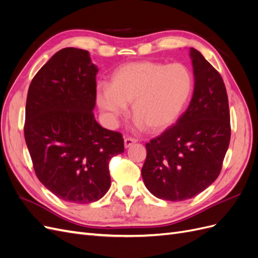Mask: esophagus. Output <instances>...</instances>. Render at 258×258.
Returning <instances> with one entry per match:
<instances>
[{"label":"esophagus","mask_w":258,"mask_h":258,"mask_svg":"<svg viewBox=\"0 0 258 258\" xmlns=\"http://www.w3.org/2000/svg\"><path fill=\"white\" fill-rule=\"evenodd\" d=\"M135 143H137V140H136V139H131V138L124 139V141H123L124 148H129L130 146H132Z\"/></svg>","instance_id":"34e87169"}]
</instances>
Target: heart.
I'll use <instances>...</instances> for the list:
<instances>
[{
  "mask_svg": "<svg viewBox=\"0 0 258 258\" xmlns=\"http://www.w3.org/2000/svg\"><path fill=\"white\" fill-rule=\"evenodd\" d=\"M192 89L194 79L186 66L137 61L117 69L110 85H98L96 99L111 126L131 104L138 129L159 132L182 116Z\"/></svg>",
  "mask_w": 258,
  "mask_h": 258,
  "instance_id": "b5f03b06",
  "label": "heart"
}]
</instances>
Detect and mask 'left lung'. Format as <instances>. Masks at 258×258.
Returning <instances> with one entry per match:
<instances>
[{
    "label": "left lung",
    "instance_id": "1",
    "mask_svg": "<svg viewBox=\"0 0 258 258\" xmlns=\"http://www.w3.org/2000/svg\"><path fill=\"white\" fill-rule=\"evenodd\" d=\"M194 92L174 126L146 143L142 177L155 197L190 199L217 178L230 141L228 97L222 76L202 53L189 49Z\"/></svg>",
    "mask_w": 258,
    "mask_h": 258
}]
</instances>
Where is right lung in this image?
<instances>
[{
  "label": "right lung",
  "instance_id": "1",
  "mask_svg": "<svg viewBox=\"0 0 258 258\" xmlns=\"http://www.w3.org/2000/svg\"><path fill=\"white\" fill-rule=\"evenodd\" d=\"M99 69L87 50H59L30 84L25 139L40 182L62 200L90 204L111 186L108 161L123 153L120 134L95 119Z\"/></svg>",
  "mask_w": 258,
  "mask_h": 258
}]
</instances>
